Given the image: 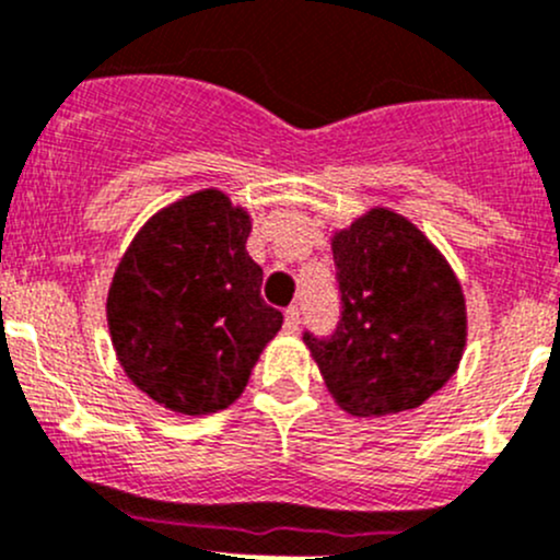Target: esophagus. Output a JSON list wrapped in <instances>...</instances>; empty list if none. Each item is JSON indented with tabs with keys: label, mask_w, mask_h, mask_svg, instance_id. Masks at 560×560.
Wrapping results in <instances>:
<instances>
[{
	"label": "esophagus",
	"mask_w": 560,
	"mask_h": 560,
	"mask_svg": "<svg viewBox=\"0 0 560 560\" xmlns=\"http://www.w3.org/2000/svg\"><path fill=\"white\" fill-rule=\"evenodd\" d=\"M284 327L290 329V332H298V329H300V308H298V305H290V308L284 311Z\"/></svg>",
	"instance_id": "34e87169"
}]
</instances>
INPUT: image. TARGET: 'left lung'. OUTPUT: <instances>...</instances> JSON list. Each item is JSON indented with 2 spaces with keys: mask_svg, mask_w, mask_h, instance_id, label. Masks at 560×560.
I'll list each match as a JSON object with an SVG mask.
<instances>
[{
  "mask_svg": "<svg viewBox=\"0 0 560 560\" xmlns=\"http://www.w3.org/2000/svg\"><path fill=\"white\" fill-rule=\"evenodd\" d=\"M332 257L338 329L303 335L327 392L359 419L419 408L448 384L467 346L456 273L413 222L381 206L332 235Z\"/></svg>",
  "mask_w": 560,
  "mask_h": 560,
  "instance_id": "left-lung-1",
  "label": "left lung"
}]
</instances>
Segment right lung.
Wrapping results in <instances>:
<instances>
[{"label":"right lung","mask_w":560,"mask_h":560,"mask_svg":"<svg viewBox=\"0 0 560 560\" xmlns=\"http://www.w3.org/2000/svg\"><path fill=\"white\" fill-rule=\"evenodd\" d=\"M249 211L217 187L141 225L107 295L112 346L133 386L182 416L225 410L281 329L246 252Z\"/></svg>","instance_id":"add662e5"}]
</instances>
